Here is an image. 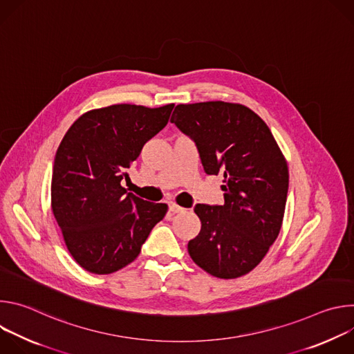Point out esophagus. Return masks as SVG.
Wrapping results in <instances>:
<instances>
[{
  "instance_id": "34e87169",
  "label": "esophagus",
  "mask_w": 354,
  "mask_h": 354,
  "mask_svg": "<svg viewBox=\"0 0 354 354\" xmlns=\"http://www.w3.org/2000/svg\"><path fill=\"white\" fill-rule=\"evenodd\" d=\"M169 212H171V213H183L185 209L180 207V206H178L176 203H169Z\"/></svg>"
}]
</instances>
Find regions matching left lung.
I'll return each mask as SVG.
<instances>
[{
	"instance_id": "8db88e82",
	"label": "left lung",
	"mask_w": 354,
	"mask_h": 354,
	"mask_svg": "<svg viewBox=\"0 0 354 354\" xmlns=\"http://www.w3.org/2000/svg\"><path fill=\"white\" fill-rule=\"evenodd\" d=\"M171 122L196 144L205 172L224 175L225 203L194 206L201 230L187 243L189 255L212 276L241 277L261 263L280 232L287 162L266 123L243 105H178Z\"/></svg>"
}]
</instances>
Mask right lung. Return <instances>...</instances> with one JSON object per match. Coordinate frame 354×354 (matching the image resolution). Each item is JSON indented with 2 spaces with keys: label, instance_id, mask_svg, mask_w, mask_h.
Listing matches in <instances>:
<instances>
[{
  "label": "right lung",
  "instance_id": "right-lung-1",
  "mask_svg": "<svg viewBox=\"0 0 354 354\" xmlns=\"http://www.w3.org/2000/svg\"><path fill=\"white\" fill-rule=\"evenodd\" d=\"M174 104L112 105L78 118L62 140L52 176V209L77 263L109 274L131 263L168 206L122 186L144 144L168 123Z\"/></svg>",
  "mask_w": 354,
  "mask_h": 354
}]
</instances>
